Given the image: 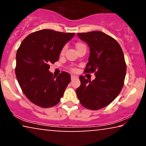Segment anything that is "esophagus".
I'll use <instances>...</instances> for the list:
<instances>
[{"label":"esophagus","instance_id":"34e87169","mask_svg":"<svg viewBox=\"0 0 146 146\" xmlns=\"http://www.w3.org/2000/svg\"><path fill=\"white\" fill-rule=\"evenodd\" d=\"M77 76H74V75H71V80H74V79H75V78H77Z\"/></svg>","mask_w":146,"mask_h":146}]
</instances>
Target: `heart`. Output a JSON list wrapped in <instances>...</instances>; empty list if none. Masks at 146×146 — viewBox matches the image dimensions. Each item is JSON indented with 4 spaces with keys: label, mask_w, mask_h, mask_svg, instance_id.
Returning a JSON list of instances; mask_svg holds the SVG:
<instances>
[{
    "label": "heart",
    "mask_w": 146,
    "mask_h": 146,
    "mask_svg": "<svg viewBox=\"0 0 146 146\" xmlns=\"http://www.w3.org/2000/svg\"><path fill=\"white\" fill-rule=\"evenodd\" d=\"M83 45H84V44H82V43H77L76 44V49L77 48H78L79 47H80V46H83ZM64 51H65V47H64L62 49V51H61V54H64ZM72 70H75V69L74 68H72Z\"/></svg>",
    "instance_id": "heart-1"
}]
</instances>
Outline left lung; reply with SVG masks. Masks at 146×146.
Segmentation results:
<instances>
[{
  "label": "left lung",
  "instance_id": "8db88e82",
  "mask_svg": "<svg viewBox=\"0 0 146 146\" xmlns=\"http://www.w3.org/2000/svg\"><path fill=\"white\" fill-rule=\"evenodd\" d=\"M77 35L90 50L84 72H94L96 78L91 81L80 76L76 94L82 106L97 110L112 102L122 89L126 73L124 56L118 42L102 32Z\"/></svg>",
  "mask_w": 146,
  "mask_h": 146
}]
</instances>
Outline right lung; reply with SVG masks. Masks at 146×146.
Masks as SVG:
<instances>
[{
	"label": "right lung",
	"mask_w": 146,
	"mask_h": 146,
	"mask_svg": "<svg viewBox=\"0 0 146 146\" xmlns=\"http://www.w3.org/2000/svg\"><path fill=\"white\" fill-rule=\"evenodd\" d=\"M74 35L44 29L31 33L22 42L16 56L15 74L22 91L31 102L50 108L60 100L70 82V75L62 72L55 76L48 70Z\"/></svg>",
	"instance_id": "obj_1"
}]
</instances>
